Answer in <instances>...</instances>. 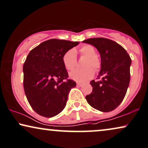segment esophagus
<instances>
[{
	"mask_svg": "<svg viewBox=\"0 0 148 148\" xmlns=\"http://www.w3.org/2000/svg\"><path fill=\"white\" fill-rule=\"evenodd\" d=\"M76 85H77V87H81L82 86H83V84H81L80 83H76Z\"/></svg>",
	"mask_w": 148,
	"mask_h": 148,
	"instance_id": "obj_1",
	"label": "esophagus"
}]
</instances>
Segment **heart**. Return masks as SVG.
Listing matches in <instances>:
<instances>
[{"mask_svg": "<svg viewBox=\"0 0 148 148\" xmlns=\"http://www.w3.org/2000/svg\"><path fill=\"white\" fill-rule=\"evenodd\" d=\"M81 55L87 57L84 63L83 69H74L70 73V77L79 83H83L91 78L94 75V71H98L100 68V61L96 55L95 48L91 45H84L80 48ZM63 63L67 70H71L75 67L76 63V52L74 49H70L63 55Z\"/></svg>", "mask_w": 148, "mask_h": 148, "instance_id": "b5f03b06", "label": "heart"}]
</instances>
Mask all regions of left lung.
<instances>
[{"mask_svg": "<svg viewBox=\"0 0 148 148\" xmlns=\"http://www.w3.org/2000/svg\"><path fill=\"white\" fill-rule=\"evenodd\" d=\"M83 42L94 46L101 58L98 77L102 79L90 82L93 90L86 96V100L89 105L98 111H113L126 96L130 79L131 59L126 50L113 40L97 37L87 39Z\"/></svg>", "mask_w": 148, "mask_h": 148, "instance_id": "left-lung-1", "label": "left lung"}]
</instances>
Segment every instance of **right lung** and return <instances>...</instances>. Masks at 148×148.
I'll return each mask as SVG.
<instances>
[{"instance_id":"right-lung-1","label":"right lung","mask_w":148,"mask_h":148,"mask_svg":"<svg viewBox=\"0 0 148 148\" xmlns=\"http://www.w3.org/2000/svg\"><path fill=\"white\" fill-rule=\"evenodd\" d=\"M79 44L52 39L41 43L28 55L23 65V85L27 100L39 115L52 117L63 111L76 83L68 79L62 58Z\"/></svg>"}]
</instances>
